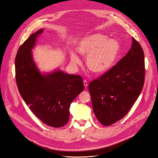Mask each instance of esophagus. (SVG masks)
I'll return each instance as SVG.
<instances>
[{
    "mask_svg": "<svg viewBox=\"0 0 158 158\" xmlns=\"http://www.w3.org/2000/svg\"><path fill=\"white\" fill-rule=\"evenodd\" d=\"M83 83H84L85 87H87V86H88V82H87V81L84 80V81H83Z\"/></svg>",
    "mask_w": 158,
    "mask_h": 158,
    "instance_id": "obj_1",
    "label": "esophagus"
}]
</instances>
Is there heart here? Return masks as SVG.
Segmentation results:
<instances>
[{"label": "heart", "mask_w": 158, "mask_h": 158, "mask_svg": "<svg viewBox=\"0 0 158 158\" xmlns=\"http://www.w3.org/2000/svg\"><path fill=\"white\" fill-rule=\"evenodd\" d=\"M76 51L86 56V64L90 71L102 73L113 66L120 53V45L115 39H108L102 34H92L79 40ZM70 58L73 63H80L75 52H71Z\"/></svg>", "instance_id": "obj_1"}]
</instances>
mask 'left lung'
Returning <instances> with one entry per match:
<instances>
[{
	"label": "left lung",
	"mask_w": 158,
	"mask_h": 158,
	"mask_svg": "<svg viewBox=\"0 0 158 158\" xmlns=\"http://www.w3.org/2000/svg\"><path fill=\"white\" fill-rule=\"evenodd\" d=\"M144 77V52L132 37L126 55L89 85L93 110L102 125L114 124L127 114L141 94Z\"/></svg>",
	"instance_id": "left-lung-1"
}]
</instances>
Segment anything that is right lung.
<instances>
[{"label":"right lung","mask_w":158,"mask_h":158,"mask_svg":"<svg viewBox=\"0 0 158 158\" xmlns=\"http://www.w3.org/2000/svg\"><path fill=\"white\" fill-rule=\"evenodd\" d=\"M43 32L40 29L31 35L17 51L16 83L25 102L40 120L49 126L60 127L68 123L70 105L85 87L81 75L60 70L42 75L38 71L31 49Z\"/></svg>","instance_id":"right-lung-1"}]
</instances>
